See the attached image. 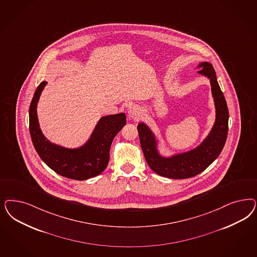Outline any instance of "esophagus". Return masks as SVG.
<instances>
[{
  "label": "esophagus",
  "instance_id": "34e87169",
  "mask_svg": "<svg viewBox=\"0 0 257 257\" xmlns=\"http://www.w3.org/2000/svg\"><path fill=\"white\" fill-rule=\"evenodd\" d=\"M141 116V110L140 108H136V107H133L130 108L128 110V117L133 118V119H138Z\"/></svg>",
  "mask_w": 257,
  "mask_h": 257
}]
</instances>
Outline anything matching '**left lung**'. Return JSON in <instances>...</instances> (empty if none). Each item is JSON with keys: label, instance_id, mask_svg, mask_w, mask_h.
<instances>
[{"label": "left lung", "instance_id": "obj_1", "mask_svg": "<svg viewBox=\"0 0 257 257\" xmlns=\"http://www.w3.org/2000/svg\"><path fill=\"white\" fill-rule=\"evenodd\" d=\"M199 74L210 79L212 94L215 100V122L207 138L197 149L175 155L162 157L156 148V139L151 131L143 123L137 126L141 148L149 167L158 175L182 180L201 173L210 166L222 151L228 134L229 110L223 92L216 81L215 70L209 62H201Z\"/></svg>", "mask_w": 257, "mask_h": 257}]
</instances>
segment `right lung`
Listing matches in <instances>:
<instances>
[{
  "instance_id": "add662e5",
  "label": "right lung",
  "mask_w": 257,
  "mask_h": 257,
  "mask_svg": "<svg viewBox=\"0 0 257 257\" xmlns=\"http://www.w3.org/2000/svg\"><path fill=\"white\" fill-rule=\"evenodd\" d=\"M46 84L39 85L29 108V131L39 156L52 170L68 179L84 181L102 173L108 166L112 140L126 123L125 114L102 117L89 141L79 149L59 147L43 136L37 115L38 101Z\"/></svg>"
}]
</instances>
